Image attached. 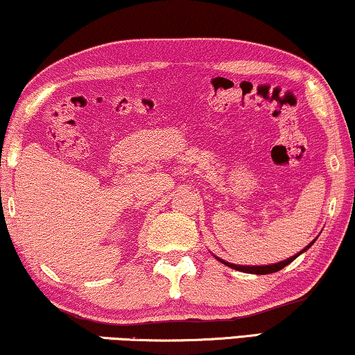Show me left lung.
<instances>
[{
  "label": "left lung",
  "mask_w": 355,
  "mask_h": 355,
  "mask_svg": "<svg viewBox=\"0 0 355 355\" xmlns=\"http://www.w3.org/2000/svg\"><path fill=\"white\" fill-rule=\"evenodd\" d=\"M317 239V238H315ZM315 239H313L312 243H309L306 248L302 249L301 252L299 254H294V256H291V257H288V259H284V261H282V262H277V263H268V266H239V263H230V262H227V261H223V259H220V257H217V256H214L217 259V261H220L222 263H225L227 267H230V268H234V270H239V272H244V273H254V275H267V273H275V272H278V270H282L283 267H286V266H289V263H291L294 259H296L297 256H301L302 252H306L309 248L312 246L313 243H315Z\"/></svg>",
  "instance_id": "obj_1"
}]
</instances>
